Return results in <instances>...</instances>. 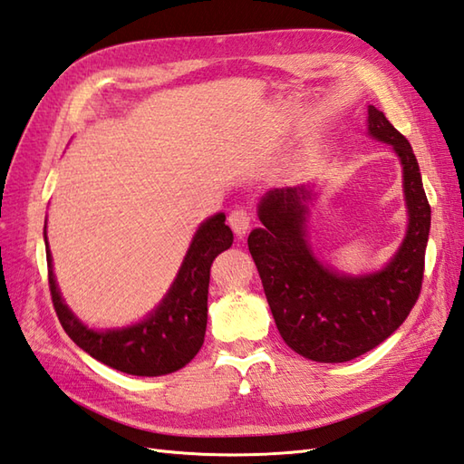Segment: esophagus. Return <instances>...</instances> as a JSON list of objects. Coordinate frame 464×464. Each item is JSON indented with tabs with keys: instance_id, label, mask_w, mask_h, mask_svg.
<instances>
[{
	"instance_id": "34e87169",
	"label": "esophagus",
	"mask_w": 464,
	"mask_h": 464,
	"mask_svg": "<svg viewBox=\"0 0 464 464\" xmlns=\"http://www.w3.org/2000/svg\"><path fill=\"white\" fill-rule=\"evenodd\" d=\"M227 221H229L235 235H237V237H243V235L247 233V229L251 227L253 219H251V213L247 209H235L229 213V219Z\"/></svg>"
}]
</instances>
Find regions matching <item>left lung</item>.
Instances as JSON below:
<instances>
[{
  "instance_id": "8db88e82",
  "label": "left lung",
  "mask_w": 464,
  "mask_h": 464,
  "mask_svg": "<svg viewBox=\"0 0 464 464\" xmlns=\"http://www.w3.org/2000/svg\"><path fill=\"white\" fill-rule=\"evenodd\" d=\"M369 133L392 145L405 179L409 231L387 267L364 277L323 267L304 241V201L311 191L303 185L265 195L263 227L247 239L283 341L311 361L344 362L374 349L401 327L420 295L430 205L417 157L407 137L372 105Z\"/></svg>"
}]
</instances>
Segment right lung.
Returning a JSON list of instances; mask_svg holds the SVG:
<instances>
[{
    "label": "right lung",
    "instance_id": "right-lung-1",
    "mask_svg": "<svg viewBox=\"0 0 464 464\" xmlns=\"http://www.w3.org/2000/svg\"><path fill=\"white\" fill-rule=\"evenodd\" d=\"M231 243L233 233L225 225V215H213L195 233L181 271L157 311L133 327L105 333L87 329L67 309L55 285L52 253L47 247V279L57 319L77 347L107 367L137 377H160L179 371L201 349L211 265L217 255L231 247Z\"/></svg>",
    "mask_w": 464,
    "mask_h": 464
}]
</instances>
